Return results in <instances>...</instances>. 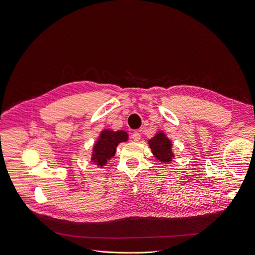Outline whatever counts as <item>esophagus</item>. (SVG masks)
Listing matches in <instances>:
<instances>
[{
  "label": "esophagus",
  "mask_w": 255,
  "mask_h": 255,
  "mask_svg": "<svg viewBox=\"0 0 255 255\" xmlns=\"http://www.w3.org/2000/svg\"><path fill=\"white\" fill-rule=\"evenodd\" d=\"M131 139H132V141L138 142L141 139V135L139 134L138 131H134V132H132V135H131Z\"/></svg>",
  "instance_id": "obj_1"
}]
</instances>
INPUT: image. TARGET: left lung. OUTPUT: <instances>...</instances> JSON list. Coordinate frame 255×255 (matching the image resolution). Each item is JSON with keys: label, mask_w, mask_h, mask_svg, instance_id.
<instances>
[{"label": "left lung", "mask_w": 255, "mask_h": 255, "mask_svg": "<svg viewBox=\"0 0 255 255\" xmlns=\"http://www.w3.org/2000/svg\"><path fill=\"white\" fill-rule=\"evenodd\" d=\"M151 152L155 159L162 163H170L174 157L172 151V142L163 130H159L156 134L148 140Z\"/></svg>", "instance_id": "obj_1"}]
</instances>
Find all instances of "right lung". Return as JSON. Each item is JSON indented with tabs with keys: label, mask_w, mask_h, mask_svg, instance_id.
<instances>
[{
	"label": "right lung",
	"mask_w": 255,
	"mask_h": 255,
	"mask_svg": "<svg viewBox=\"0 0 255 255\" xmlns=\"http://www.w3.org/2000/svg\"><path fill=\"white\" fill-rule=\"evenodd\" d=\"M128 140V132L123 129L116 131L109 128L103 129L100 137L93 145L91 162L98 167L103 168L107 162L115 155L118 144L121 142H127Z\"/></svg>",
	"instance_id": "add662e5"
}]
</instances>
